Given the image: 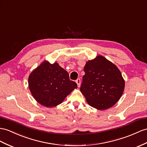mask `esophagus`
I'll list each match as a JSON object with an SVG mask.
<instances>
[{
	"instance_id": "esophagus-1",
	"label": "esophagus",
	"mask_w": 147,
	"mask_h": 147,
	"mask_svg": "<svg viewBox=\"0 0 147 147\" xmlns=\"http://www.w3.org/2000/svg\"><path fill=\"white\" fill-rule=\"evenodd\" d=\"M76 82L77 84H78V88H80V85H81V80H80V79H78V80H76Z\"/></svg>"
}]
</instances>
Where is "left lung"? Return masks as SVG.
I'll return each instance as SVG.
<instances>
[{
    "label": "left lung",
    "instance_id": "left-lung-1",
    "mask_svg": "<svg viewBox=\"0 0 147 147\" xmlns=\"http://www.w3.org/2000/svg\"><path fill=\"white\" fill-rule=\"evenodd\" d=\"M84 71L80 90L89 106L103 111L119 101L125 88V81L114 63L98 55L87 61Z\"/></svg>",
    "mask_w": 147,
    "mask_h": 147
}]
</instances>
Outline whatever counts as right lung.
Segmentation results:
<instances>
[{
	"label": "right lung",
	"instance_id": "right-lung-1",
	"mask_svg": "<svg viewBox=\"0 0 147 147\" xmlns=\"http://www.w3.org/2000/svg\"><path fill=\"white\" fill-rule=\"evenodd\" d=\"M28 87L38 102L45 107H53L62 103L78 86L57 62L51 64L45 60L30 74Z\"/></svg>",
	"mask_w": 147,
	"mask_h": 147
}]
</instances>
